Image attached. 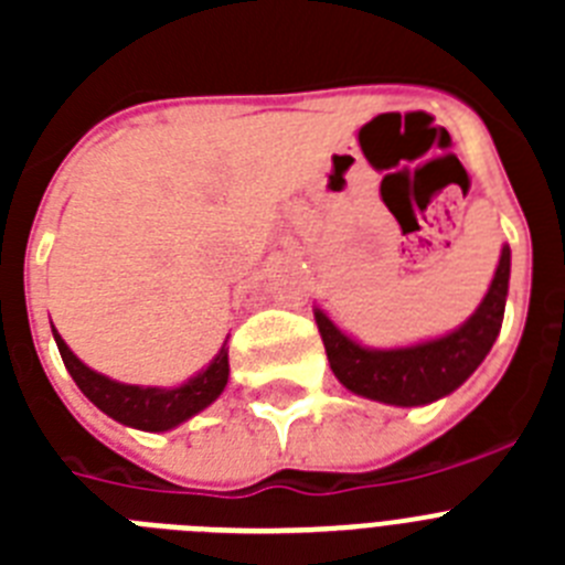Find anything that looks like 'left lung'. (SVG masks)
Wrapping results in <instances>:
<instances>
[{"mask_svg": "<svg viewBox=\"0 0 565 565\" xmlns=\"http://www.w3.org/2000/svg\"><path fill=\"white\" fill-rule=\"evenodd\" d=\"M509 291V246L501 248L495 277L487 297L472 317L458 331L441 339L411 344V348H391L373 351L344 337L326 313L313 311L319 333L326 342L328 362L339 382L351 393L373 402L396 404V407H418L447 396L461 387L483 356L489 353L495 337L501 333L503 308Z\"/></svg>", "mask_w": 565, "mask_h": 565, "instance_id": "obj_1", "label": "left lung"}]
</instances>
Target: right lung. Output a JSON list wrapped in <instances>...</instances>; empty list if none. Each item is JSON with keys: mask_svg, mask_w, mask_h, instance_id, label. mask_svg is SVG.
Wrapping results in <instances>:
<instances>
[{"mask_svg": "<svg viewBox=\"0 0 565 565\" xmlns=\"http://www.w3.org/2000/svg\"><path fill=\"white\" fill-rule=\"evenodd\" d=\"M53 337H56L64 367L70 371L73 382L78 384V391L96 404L98 411L107 413L115 422L135 427V430H172L181 422L192 418L194 413H201L203 407H209L214 398L221 396L228 382L226 348L212 359L206 371L192 376L181 387L169 391V387H138V384L113 382V379L102 376V373L89 371L87 364L70 351L67 342L56 331H53Z\"/></svg>", "mask_w": 565, "mask_h": 565, "instance_id": "obj_1", "label": "right lung"}]
</instances>
